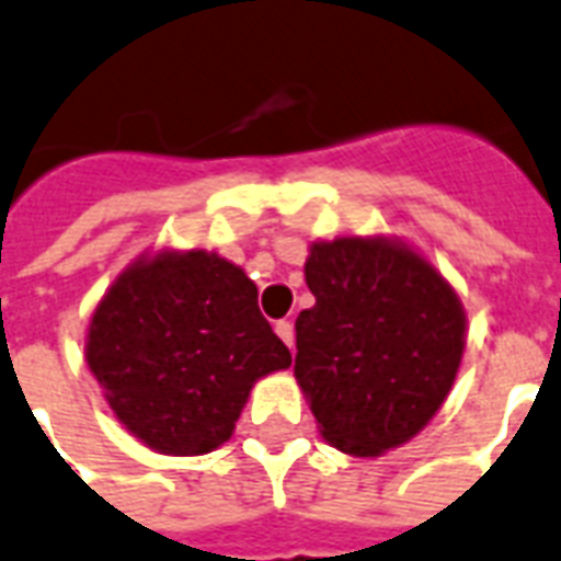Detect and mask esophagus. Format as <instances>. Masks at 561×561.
<instances>
[{
    "instance_id": "esophagus-1",
    "label": "esophagus",
    "mask_w": 561,
    "mask_h": 561,
    "mask_svg": "<svg viewBox=\"0 0 561 561\" xmlns=\"http://www.w3.org/2000/svg\"><path fill=\"white\" fill-rule=\"evenodd\" d=\"M276 335H279L290 350H294V323H290V320H279V323H276Z\"/></svg>"
}]
</instances>
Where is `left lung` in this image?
Returning a JSON list of instances; mask_svg holds the SVG:
<instances>
[{"label":"left lung","instance_id":"1","mask_svg":"<svg viewBox=\"0 0 561 561\" xmlns=\"http://www.w3.org/2000/svg\"><path fill=\"white\" fill-rule=\"evenodd\" d=\"M314 306L297 318V376L320 435L382 456L421 433L450 394L468 318L433 264L394 238L309 247Z\"/></svg>","mask_w":561,"mask_h":561}]
</instances>
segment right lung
<instances>
[{
	"instance_id": "1",
	"label": "right lung",
	"mask_w": 561,
	"mask_h": 561,
	"mask_svg": "<svg viewBox=\"0 0 561 561\" xmlns=\"http://www.w3.org/2000/svg\"><path fill=\"white\" fill-rule=\"evenodd\" d=\"M84 362L149 450L203 456L234 433L252 385L290 365L238 264L205 250L140 255L93 311Z\"/></svg>"
}]
</instances>
